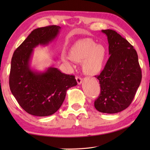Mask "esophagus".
Here are the masks:
<instances>
[{"label": "esophagus", "instance_id": "34e87169", "mask_svg": "<svg viewBox=\"0 0 150 150\" xmlns=\"http://www.w3.org/2000/svg\"><path fill=\"white\" fill-rule=\"evenodd\" d=\"M76 80H77L78 84H81L82 83V79L81 77H76Z\"/></svg>", "mask_w": 150, "mask_h": 150}]
</instances>
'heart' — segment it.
<instances>
[{
    "label": "heart",
    "mask_w": 150,
    "mask_h": 150,
    "mask_svg": "<svg viewBox=\"0 0 150 150\" xmlns=\"http://www.w3.org/2000/svg\"><path fill=\"white\" fill-rule=\"evenodd\" d=\"M106 50L102 45H97L89 39L77 41L69 50V57L76 62H82V69L87 75H93L99 73L103 67ZM69 58L65 57L67 60Z\"/></svg>",
    "instance_id": "1"
}]
</instances>
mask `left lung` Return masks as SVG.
Instances as JSON below:
<instances>
[{
    "mask_svg": "<svg viewBox=\"0 0 150 150\" xmlns=\"http://www.w3.org/2000/svg\"><path fill=\"white\" fill-rule=\"evenodd\" d=\"M109 44L110 57L100 74V93L94 103L101 113H116L126 109L142 79L138 55L128 40L112 30H102Z\"/></svg>",
    "mask_w": 150,
    "mask_h": 150,
    "instance_id": "left-lung-1",
    "label": "left lung"
}]
</instances>
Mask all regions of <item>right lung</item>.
Segmentation results:
<instances>
[{
    "mask_svg": "<svg viewBox=\"0 0 150 150\" xmlns=\"http://www.w3.org/2000/svg\"><path fill=\"white\" fill-rule=\"evenodd\" d=\"M58 26L37 28L31 31L13 53L9 74V88L22 109L35 116L55 113L62 106L66 91L77 85L74 75H66L56 68L44 71L30 67L33 49L47 46L55 39L60 30Z\"/></svg>",
    "mask_w": 150,
    "mask_h": 150,
    "instance_id": "obj_1",
    "label": "right lung"
}]
</instances>
